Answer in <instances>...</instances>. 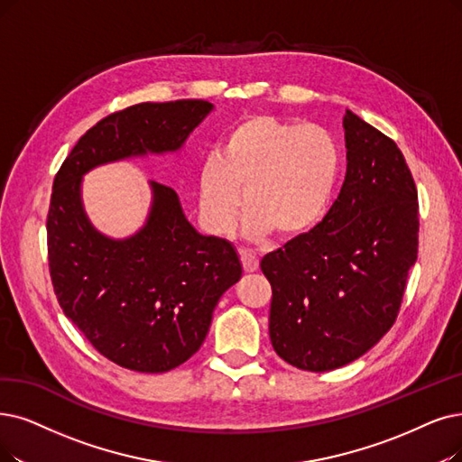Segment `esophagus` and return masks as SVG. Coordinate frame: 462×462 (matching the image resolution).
Listing matches in <instances>:
<instances>
[{"instance_id": "34e87169", "label": "esophagus", "mask_w": 462, "mask_h": 462, "mask_svg": "<svg viewBox=\"0 0 462 462\" xmlns=\"http://www.w3.org/2000/svg\"><path fill=\"white\" fill-rule=\"evenodd\" d=\"M238 255H241V263L246 273H254V271H257V267H260V257H257L252 250L243 248L241 252H238Z\"/></svg>"}]
</instances>
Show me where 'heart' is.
<instances>
[{"instance_id":"heart-1","label":"heart","mask_w":462,"mask_h":462,"mask_svg":"<svg viewBox=\"0 0 462 462\" xmlns=\"http://www.w3.org/2000/svg\"><path fill=\"white\" fill-rule=\"evenodd\" d=\"M341 172L337 140L320 125L271 114L238 121L217 153L199 169V214L214 235H227L243 207L246 233L298 238L317 227Z\"/></svg>"}]
</instances>
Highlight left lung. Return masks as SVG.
Segmentation results:
<instances>
[{"instance_id": "8db88e82", "label": "left lung", "mask_w": 462, "mask_h": 462, "mask_svg": "<svg viewBox=\"0 0 462 462\" xmlns=\"http://www.w3.org/2000/svg\"><path fill=\"white\" fill-rule=\"evenodd\" d=\"M346 174L324 219L267 254L269 336L284 362L329 372L393 328L419 252L413 176L394 140L348 112Z\"/></svg>"}]
</instances>
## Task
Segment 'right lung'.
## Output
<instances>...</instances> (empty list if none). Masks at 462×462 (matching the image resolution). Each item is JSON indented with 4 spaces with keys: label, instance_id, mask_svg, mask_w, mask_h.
I'll use <instances>...</instances> for the list:
<instances>
[{
    "label": "right lung",
    "instance_id": "obj_1",
    "mask_svg": "<svg viewBox=\"0 0 462 462\" xmlns=\"http://www.w3.org/2000/svg\"><path fill=\"white\" fill-rule=\"evenodd\" d=\"M210 109L207 100H176L109 114L73 145L52 181L47 254L54 293L88 343L126 370L162 374L189 360L243 267L233 245L197 233L176 191L157 181L140 233L125 241L100 235L83 212L81 176L109 161L180 150Z\"/></svg>",
    "mask_w": 462,
    "mask_h": 462
}]
</instances>
